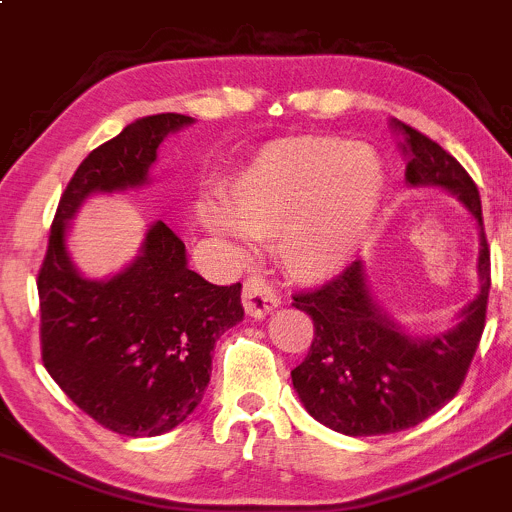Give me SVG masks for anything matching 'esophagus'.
Returning <instances> with one entry per match:
<instances>
[{
	"label": "esophagus",
	"instance_id": "obj_1",
	"mask_svg": "<svg viewBox=\"0 0 512 512\" xmlns=\"http://www.w3.org/2000/svg\"><path fill=\"white\" fill-rule=\"evenodd\" d=\"M241 300H244V308L251 318H263V315H268L271 310H276L278 303H281L276 288H273L263 276L246 278Z\"/></svg>",
	"mask_w": 512,
	"mask_h": 512
}]
</instances>
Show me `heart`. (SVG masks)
<instances>
[{"mask_svg": "<svg viewBox=\"0 0 512 512\" xmlns=\"http://www.w3.org/2000/svg\"><path fill=\"white\" fill-rule=\"evenodd\" d=\"M384 177L367 147L340 138H286L266 145L224 184V211L202 209L224 236L276 244L283 268L303 283L337 276L372 229Z\"/></svg>", "mask_w": 512, "mask_h": 512, "instance_id": "b5f03b06", "label": "heart"}]
</instances>
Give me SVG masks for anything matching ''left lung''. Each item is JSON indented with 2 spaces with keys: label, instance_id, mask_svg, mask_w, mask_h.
Here are the masks:
<instances>
[{
  "label": "left lung",
  "instance_id": "8db88e82",
  "mask_svg": "<svg viewBox=\"0 0 512 512\" xmlns=\"http://www.w3.org/2000/svg\"><path fill=\"white\" fill-rule=\"evenodd\" d=\"M392 128L407 155V182L446 189L481 226V293L451 330L429 337L407 335L379 308L360 261L318 291L293 295L315 328L308 357L291 372L293 389L313 419L345 436L394 434L439 412L461 389L486 328L491 249L476 182L439 142L402 120H392Z\"/></svg>",
  "mask_w": 512,
  "mask_h": 512
}]
</instances>
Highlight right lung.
<instances>
[{
  "instance_id": "obj_1",
  "label": "right lung",
  "mask_w": 512,
  "mask_h": 512,
  "mask_svg": "<svg viewBox=\"0 0 512 512\" xmlns=\"http://www.w3.org/2000/svg\"><path fill=\"white\" fill-rule=\"evenodd\" d=\"M192 123L179 113L147 115L78 165L36 281L44 367L81 412L133 439L172 431L199 407L214 345L244 320L241 283L214 286L194 273L165 221L147 229L128 268L93 281L68 256V221L91 194L147 184L160 142Z\"/></svg>"
}]
</instances>
